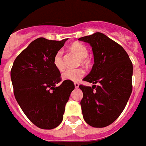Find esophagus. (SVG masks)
<instances>
[{
  "mask_svg": "<svg viewBox=\"0 0 146 146\" xmlns=\"http://www.w3.org/2000/svg\"><path fill=\"white\" fill-rule=\"evenodd\" d=\"M74 86H75V88H78L79 87V84L78 82L74 83Z\"/></svg>",
  "mask_w": 146,
  "mask_h": 146,
  "instance_id": "esophagus-1",
  "label": "esophagus"
}]
</instances>
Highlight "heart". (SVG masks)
Returning a JSON list of instances; mask_svg holds the SVG:
<instances>
[{
	"label": "heart",
	"instance_id": "obj_1",
	"mask_svg": "<svg viewBox=\"0 0 146 146\" xmlns=\"http://www.w3.org/2000/svg\"><path fill=\"white\" fill-rule=\"evenodd\" d=\"M71 50L73 52H75L80 58H82V63L86 64L87 60L86 57L88 55V49L83 45L82 43H73L71 46ZM53 64L55 67L59 71H62L64 68V63L63 51L59 50L55 54L53 58ZM85 75V70L83 68H68L66 69L62 73V78L64 80H67L70 82H78Z\"/></svg>",
	"mask_w": 146,
	"mask_h": 146
}]
</instances>
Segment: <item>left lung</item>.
Instances as JSON below:
<instances>
[{
  "instance_id": "1",
  "label": "left lung",
  "mask_w": 146,
  "mask_h": 146,
  "mask_svg": "<svg viewBox=\"0 0 146 146\" xmlns=\"http://www.w3.org/2000/svg\"><path fill=\"white\" fill-rule=\"evenodd\" d=\"M79 40L92 47L94 64L83 80L92 86L80 85L83 118L89 125L103 128L122 113L133 90V64L119 43L100 32Z\"/></svg>"
}]
</instances>
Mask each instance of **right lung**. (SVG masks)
Returning a JSON list of instances; mask_svg holds the SVG:
<instances>
[{"instance_id":"right-lung-1","label":"right lung","mask_w":146,"mask_h":146,"mask_svg":"<svg viewBox=\"0 0 146 146\" xmlns=\"http://www.w3.org/2000/svg\"><path fill=\"white\" fill-rule=\"evenodd\" d=\"M66 40H34L17 56L11 68L17 102L27 118L43 129H52L61 123L65 105L75 88L73 82H62L53 64L55 54Z\"/></svg>"}]
</instances>
